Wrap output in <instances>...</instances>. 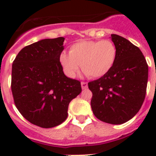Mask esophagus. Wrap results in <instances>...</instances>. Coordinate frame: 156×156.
<instances>
[{
	"instance_id": "1",
	"label": "esophagus",
	"mask_w": 156,
	"mask_h": 156,
	"mask_svg": "<svg viewBox=\"0 0 156 156\" xmlns=\"http://www.w3.org/2000/svg\"><path fill=\"white\" fill-rule=\"evenodd\" d=\"M81 86H82V88H83V90H86L88 87L87 83H85V82H82V83H81Z\"/></svg>"
}]
</instances>
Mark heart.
I'll use <instances>...</instances> for the list:
<instances>
[{"mask_svg":"<svg viewBox=\"0 0 156 156\" xmlns=\"http://www.w3.org/2000/svg\"><path fill=\"white\" fill-rule=\"evenodd\" d=\"M117 50L111 40H83L73 44L69 54L62 52L60 62L70 78L75 77L82 67L90 78H101L111 70L116 61Z\"/></svg>","mask_w":156,"mask_h":156,"instance_id":"heart-1","label":"heart"}]
</instances>
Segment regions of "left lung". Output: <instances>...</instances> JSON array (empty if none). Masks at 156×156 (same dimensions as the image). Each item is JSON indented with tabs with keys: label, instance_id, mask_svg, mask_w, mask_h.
<instances>
[{
	"label": "left lung",
	"instance_id": "8db88e82",
	"mask_svg": "<svg viewBox=\"0 0 156 156\" xmlns=\"http://www.w3.org/2000/svg\"><path fill=\"white\" fill-rule=\"evenodd\" d=\"M111 37L117 50L114 66L107 74L88 83V87L94 115L104 122L120 125L133 118L143 105L148 66L137 46L120 35Z\"/></svg>",
	"mask_w": 156,
	"mask_h": 156
}]
</instances>
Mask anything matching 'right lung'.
Here are the masks:
<instances>
[{"mask_svg": "<svg viewBox=\"0 0 156 156\" xmlns=\"http://www.w3.org/2000/svg\"><path fill=\"white\" fill-rule=\"evenodd\" d=\"M65 38L45 39L26 46L12 65L11 90L17 108L33 125L52 128L66 121L81 83L65 75L60 62Z\"/></svg>", "mask_w": 156, "mask_h": 156, "instance_id": "add662e5", "label": "right lung"}]
</instances>
